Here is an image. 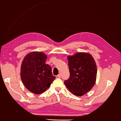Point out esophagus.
Listing matches in <instances>:
<instances>
[{"instance_id": "esophagus-1", "label": "esophagus", "mask_w": 121, "mask_h": 121, "mask_svg": "<svg viewBox=\"0 0 121 121\" xmlns=\"http://www.w3.org/2000/svg\"><path fill=\"white\" fill-rule=\"evenodd\" d=\"M57 77L58 78H60V77H61V75H60V74H58V75H57Z\"/></svg>"}]
</instances>
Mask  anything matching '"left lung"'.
Here are the masks:
<instances>
[{"instance_id":"left-lung-1","label":"left lung","mask_w":121,"mask_h":121,"mask_svg":"<svg viewBox=\"0 0 121 121\" xmlns=\"http://www.w3.org/2000/svg\"><path fill=\"white\" fill-rule=\"evenodd\" d=\"M70 77L64 83L76 96H81L92 89L96 82L97 66L92 55L79 52L67 57Z\"/></svg>"}]
</instances>
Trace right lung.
I'll return each mask as SVG.
<instances>
[{"mask_svg": "<svg viewBox=\"0 0 121 121\" xmlns=\"http://www.w3.org/2000/svg\"><path fill=\"white\" fill-rule=\"evenodd\" d=\"M47 55L32 52L26 55L21 66V78L27 90L35 94L44 92L55 79L49 65L45 64Z\"/></svg>", "mask_w": 121, "mask_h": 121, "instance_id": "right-lung-1", "label": "right lung"}]
</instances>
